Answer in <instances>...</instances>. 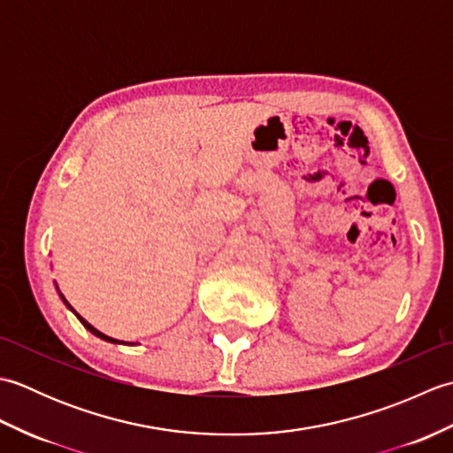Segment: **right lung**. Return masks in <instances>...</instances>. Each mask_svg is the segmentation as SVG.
I'll return each instance as SVG.
<instances>
[{"label":"right lung","instance_id":"1","mask_svg":"<svg viewBox=\"0 0 453 453\" xmlns=\"http://www.w3.org/2000/svg\"><path fill=\"white\" fill-rule=\"evenodd\" d=\"M62 300H64V297H62ZM64 303H65L67 307H70V303H67L65 300H64ZM70 310H72V307H70ZM73 313H75V311H73ZM75 315H78V313H75ZM78 319H80V321L83 323V326H85V329H89V331H91L93 334H97V336H99V339H103V341H109V342H120V341H117V339H111V336H107V334H103L101 331H97V329H95V326H93V325H89L88 321H85L81 315H78ZM122 344H124V342H122Z\"/></svg>","mask_w":453,"mask_h":453}]
</instances>
